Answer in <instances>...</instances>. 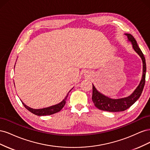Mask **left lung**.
Returning <instances> with one entry per match:
<instances>
[{
    "label": "left lung",
    "mask_w": 150,
    "mask_h": 150,
    "mask_svg": "<svg viewBox=\"0 0 150 150\" xmlns=\"http://www.w3.org/2000/svg\"><path fill=\"white\" fill-rule=\"evenodd\" d=\"M128 37V40L133 45V47L138 55L141 57L143 61V76L141 82L138 87L134 90V91L131 94L130 96L120 98V99H111L108 96H104V94L99 93L98 91L94 87L93 84V96L92 100L95 106L99 110L103 111H106L109 112H119L123 111L127 109H128L130 106L137 101L144 88L145 84V77H146V66L145 58L142 51H141L140 48L138 46L137 40H135L133 36L130 34H125Z\"/></svg>",
    "instance_id": "left-lung-1"
}]
</instances>
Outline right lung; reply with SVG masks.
Returning <instances> with one entry per match:
<instances>
[{"mask_svg":"<svg viewBox=\"0 0 150 150\" xmlns=\"http://www.w3.org/2000/svg\"><path fill=\"white\" fill-rule=\"evenodd\" d=\"M71 91V90L69 91V93ZM69 93H67V96H66L65 98L63 99V100L59 103L57 104H56V105L54 106H51L50 107H47V108H42V109H33L31 108L28 106H26L25 104L22 102V104H23L24 106L27 109V110H29L30 112H31L33 114L38 115V116H46V115H53L54 113H56L57 112H59L62 108L64 106L66 102V99L67 98L68 94H69Z\"/></svg>","mask_w":150,"mask_h":150,"instance_id":"right-lung-1","label":"right lung"}]
</instances>
